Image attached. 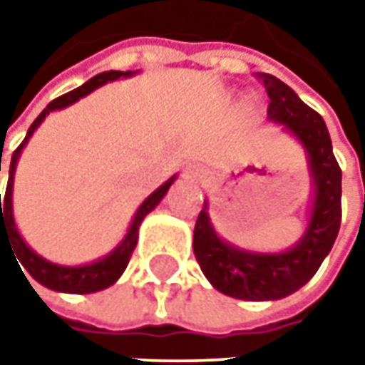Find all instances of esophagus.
I'll list each match as a JSON object with an SVG mask.
<instances>
[{"mask_svg": "<svg viewBox=\"0 0 365 365\" xmlns=\"http://www.w3.org/2000/svg\"><path fill=\"white\" fill-rule=\"evenodd\" d=\"M185 176L190 178V180H195V182H201V180H205L207 173H205V168L201 164H190V166L185 168Z\"/></svg>", "mask_w": 365, "mask_h": 365, "instance_id": "obj_1", "label": "esophagus"}]
</instances>
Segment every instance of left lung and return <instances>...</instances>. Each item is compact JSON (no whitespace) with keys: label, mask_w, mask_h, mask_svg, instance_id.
<instances>
[{"label":"left lung","mask_w":365,"mask_h":365,"mask_svg":"<svg viewBox=\"0 0 365 365\" xmlns=\"http://www.w3.org/2000/svg\"><path fill=\"white\" fill-rule=\"evenodd\" d=\"M258 78L270 97L268 120L282 123L309 158L315 195L307 232L299 244L280 254L245 252L219 237L205 205L195 223L192 250L219 292L242 301H276L304 287L335 244L341 223V168L333 156L327 125L315 109L280 78L268 73H258Z\"/></svg>","instance_id":"left-lung-1"}]
</instances>
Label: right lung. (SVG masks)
I'll use <instances>...</instances> for the list:
<instances>
[{
	"mask_svg": "<svg viewBox=\"0 0 365 365\" xmlns=\"http://www.w3.org/2000/svg\"><path fill=\"white\" fill-rule=\"evenodd\" d=\"M132 71H107V73H99L93 78H89L85 85H81L73 91L64 93L61 97H56L54 101H50L46 109L38 115L34 120V123L30 125V130L26 133L24 142L20 146L16 148V152L11 154V162H9V180H7V189L4 199L0 195V244L1 237L6 235L9 240V247L11 252L16 254V258L20 261L21 268H26V272L30 274L34 278L36 282H40L42 287L50 288V290H56V292H71V294H89V292H97V290H103V288L111 287L118 278H120L128 262L132 258V252L135 244H138V230H140V223L144 221L148 213L160 203L162 197L168 192L170 185L175 182L176 176L168 178L160 189H156L150 197H148L144 203L140 205V209L135 211V215L132 219V225L125 233V237L121 240V244L109 254L106 258L97 259L93 264H85V266H58V264H52L48 259L40 258L36 252H32L28 244L21 240V235L18 233V227H16V221H14V209H11V189H14V175H16V164H18V158H20L21 150L26 146V142L30 140V135L34 133V130L42 123V120L48 115L50 111L54 109H63V107L71 106L78 101L81 97L89 95L91 91H95L97 87L106 85L109 81H115L120 77H132ZM0 170H1V156H0ZM20 263V264H21ZM17 264V262H16ZM18 264V266H19ZM24 272V270H21ZM26 276V274H24ZM28 280V278H26Z\"/></svg>",
	"mask_w": 365,
	"mask_h": 365,
	"instance_id": "obj_1",
	"label": "right lung"
}]
</instances>
